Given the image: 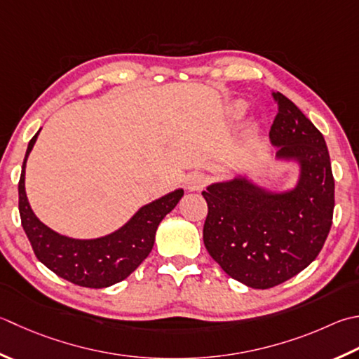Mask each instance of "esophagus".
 Wrapping results in <instances>:
<instances>
[{
	"mask_svg": "<svg viewBox=\"0 0 359 359\" xmlns=\"http://www.w3.org/2000/svg\"><path fill=\"white\" fill-rule=\"evenodd\" d=\"M208 184V175L203 172H191L187 177V188L189 191H199Z\"/></svg>",
	"mask_w": 359,
	"mask_h": 359,
	"instance_id": "obj_1",
	"label": "esophagus"
}]
</instances>
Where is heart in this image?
Instances as JSON below:
<instances>
[{"instance_id":"b5f03b06","label":"heart","mask_w":359,"mask_h":359,"mask_svg":"<svg viewBox=\"0 0 359 359\" xmlns=\"http://www.w3.org/2000/svg\"><path fill=\"white\" fill-rule=\"evenodd\" d=\"M244 110H245V107H244L243 102H238V104L235 105V111H236V114H243Z\"/></svg>"}]
</instances>
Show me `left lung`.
<instances>
[{
    "label": "left lung",
    "instance_id": "obj_1",
    "mask_svg": "<svg viewBox=\"0 0 359 359\" xmlns=\"http://www.w3.org/2000/svg\"><path fill=\"white\" fill-rule=\"evenodd\" d=\"M277 115L269 130L277 158L297 160L294 189L269 193L245 177L210 185L203 244L231 278L268 290L314 262L328 236L334 179L324 135L292 101L272 91Z\"/></svg>",
    "mask_w": 359,
    "mask_h": 359
}]
</instances>
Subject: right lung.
Wrapping results in <instances>:
<instances>
[{
  "instance_id": "obj_1",
  "label": "right lung",
  "mask_w": 359,
  "mask_h": 359,
  "mask_svg": "<svg viewBox=\"0 0 359 359\" xmlns=\"http://www.w3.org/2000/svg\"><path fill=\"white\" fill-rule=\"evenodd\" d=\"M40 132V130H39ZM39 132L31 138L18 182V210L34 254L55 276L86 287H107L128 278L151 254L161 219L177 205L184 189L142 207L119 230L96 240H74L55 233L34 215L26 198L25 168Z\"/></svg>"
}]
</instances>
